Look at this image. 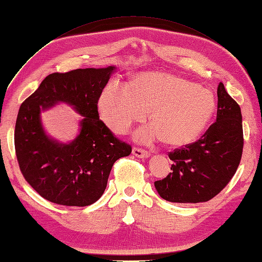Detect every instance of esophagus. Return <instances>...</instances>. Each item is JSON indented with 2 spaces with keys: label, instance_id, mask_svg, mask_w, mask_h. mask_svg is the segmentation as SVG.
Returning <instances> with one entry per match:
<instances>
[{
  "label": "esophagus",
  "instance_id": "esophagus-1",
  "mask_svg": "<svg viewBox=\"0 0 262 262\" xmlns=\"http://www.w3.org/2000/svg\"><path fill=\"white\" fill-rule=\"evenodd\" d=\"M133 155L138 157V158H148L150 154L147 151V150L142 149V148H137V147H134V148H133Z\"/></svg>",
  "mask_w": 262,
  "mask_h": 262
}]
</instances>
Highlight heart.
I'll return each mask as SVG.
<instances>
[{"label":"heart","mask_w":262,"mask_h":262,"mask_svg":"<svg viewBox=\"0 0 262 262\" xmlns=\"http://www.w3.org/2000/svg\"><path fill=\"white\" fill-rule=\"evenodd\" d=\"M211 91L166 72L139 73L129 84L113 78L100 93L98 111L106 125L124 133L146 119L154 123L134 134L136 140L151 143L164 137L170 146H185L204 133L216 111Z\"/></svg>","instance_id":"1"}]
</instances>
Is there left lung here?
<instances>
[{"instance_id":"1","label":"left lung","mask_w":262,"mask_h":262,"mask_svg":"<svg viewBox=\"0 0 262 262\" xmlns=\"http://www.w3.org/2000/svg\"><path fill=\"white\" fill-rule=\"evenodd\" d=\"M217 118L199 140L169 152L172 171L155 182L158 195L170 203L197 204L223 190L236 172L244 148L240 106L223 83L217 89Z\"/></svg>"}]
</instances>
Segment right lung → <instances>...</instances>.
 I'll use <instances>...</instances> for the list:
<instances>
[{"label":"right lung","instance_id":"obj_1","mask_svg":"<svg viewBox=\"0 0 262 262\" xmlns=\"http://www.w3.org/2000/svg\"><path fill=\"white\" fill-rule=\"evenodd\" d=\"M116 66L53 73L22 103L14 144L24 178L46 200L63 206H89L104 193L114 163L132 147L114 137L99 119L97 103ZM83 118L72 142L62 143L43 129L40 114L58 103Z\"/></svg>","mask_w":262,"mask_h":262}]
</instances>
